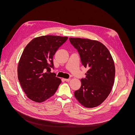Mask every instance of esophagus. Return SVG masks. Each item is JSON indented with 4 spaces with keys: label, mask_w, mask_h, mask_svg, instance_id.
Here are the masks:
<instances>
[{
    "label": "esophagus",
    "mask_w": 135,
    "mask_h": 135,
    "mask_svg": "<svg viewBox=\"0 0 135 135\" xmlns=\"http://www.w3.org/2000/svg\"><path fill=\"white\" fill-rule=\"evenodd\" d=\"M65 80L66 81H69L70 80V78H68V79H65Z\"/></svg>",
    "instance_id": "34e87169"
}]
</instances>
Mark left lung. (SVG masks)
<instances>
[{
	"label": "left lung",
	"mask_w": 135,
	"mask_h": 135,
	"mask_svg": "<svg viewBox=\"0 0 135 135\" xmlns=\"http://www.w3.org/2000/svg\"><path fill=\"white\" fill-rule=\"evenodd\" d=\"M69 39L78 51L82 65L89 69L74 96L84 107H97L107 98L114 84V61L108 49L100 42L82 38Z\"/></svg>",
	"instance_id": "left-lung-1"
}]
</instances>
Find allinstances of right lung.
<instances>
[{"mask_svg":"<svg viewBox=\"0 0 135 135\" xmlns=\"http://www.w3.org/2000/svg\"><path fill=\"white\" fill-rule=\"evenodd\" d=\"M67 39L44 35L33 39L25 48L18 63V79L30 100L40 103L55 94L61 80L51 73L53 56Z\"/></svg>","mask_w":135,"mask_h":135,"instance_id":"right-lung-1","label":"right lung"}]
</instances>
